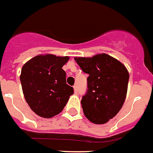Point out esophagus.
Returning <instances> with one entry per match:
<instances>
[{"mask_svg":"<svg viewBox=\"0 0 153 153\" xmlns=\"http://www.w3.org/2000/svg\"><path fill=\"white\" fill-rule=\"evenodd\" d=\"M74 93H75V94H76V93H77V91H78V89H77V86H74Z\"/></svg>","mask_w":153,"mask_h":153,"instance_id":"34e87169","label":"esophagus"}]
</instances>
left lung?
Listing matches in <instances>:
<instances>
[{"label":"left lung","mask_w":153,"mask_h":153,"mask_svg":"<svg viewBox=\"0 0 153 153\" xmlns=\"http://www.w3.org/2000/svg\"><path fill=\"white\" fill-rule=\"evenodd\" d=\"M74 59L83 72L89 74L87 91L81 100L84 115L92 123H107L125 102L129 79L127 68L105 53Z\"/></svg>","instance_id":"obj_1"}]
</instances>
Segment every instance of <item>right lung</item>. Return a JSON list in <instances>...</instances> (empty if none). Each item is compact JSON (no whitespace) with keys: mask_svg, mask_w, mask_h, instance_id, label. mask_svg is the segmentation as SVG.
Returning a JSON list of instances; mask_svg holds the SVG:
<instances>
[{"mask_svg":"<svg viewBox=\"0 0 153 153\" xmlns=\"http://www.w3.org/2000/svg\"><path fill=\"white\" fill-rule=\"evenodd\" d=\"M69 59V56L39 55L22 66V91L28 106L37 115L45 118L57 115L74 94L62 69Z\"/></svg>","mask_w":153,"mask_h":153,"instance_id":"add662e5","label":"right lung"}]
</instances>
